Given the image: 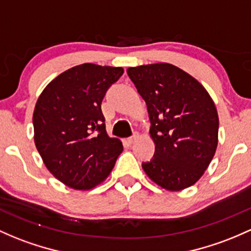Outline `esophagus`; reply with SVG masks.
<instances>
[{
  "label": "esophagus",
  "mask_w": 251,
  "mask_h": 251,
  "mask_svg": "<svg viewBox=\"0 0 251 251\" xmlns=\"http://www.w3.org/2000/svg\"><path fill=\"white\" fill-rule=\"evenodd\" d=\"M137 138H138V134H133V136L130 137V138H127V143H128V144H130V145L133 144V143L137 140Z\"/></svg>",
  "instance_id": "34e87169"
}]
</instances>
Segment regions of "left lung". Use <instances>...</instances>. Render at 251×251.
<instances>
[{
  "label": "left lung",
  "instance_id": "left-lung-1",
  "mask_svg": "<svg viewBox=\"0 0 251 251\" xmlns=\"http://www.w3.org/2000/svg\"><path fill=\"white\" fill-rule=\"evenodd\" d=\"M127 75L147 102L155 143L152 159L143 169L168 191L193 186L218 145V113L210 94L194 77L168 63L128 68Z\"/></svg>",
  "mask_w": 251,
  "mask_h": 251
}]
</instances>
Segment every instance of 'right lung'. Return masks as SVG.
I'll return each mask as SVG.
<instances>
[{"label": "right lung", "mask_w": 251, "mask_h": 251, "mask_svg": "<svg viewBox=\"0 0 251 251\" xmlns=\"http://www.w3.org/2000/svg\"><path fill=\"white\" fill-rule=\"evenodd\" d=\"M123 68L85 63L64 71L43 90L33 113L34 143L48 169L74 189L101 183L123 151L106 132L101 109Z\"/></svg>", "instance_id": "1"}]
</instances>
